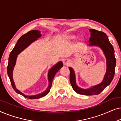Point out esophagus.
Here are the masks:
<instances>
[{"mask_svg":"<svg viewBox=\"0 0 121 121\" xmlns=\"http://www.w3.org/2000/svg\"><path fill=\"white\" fill-rule=\"evenodd\" d=\"M70 64V60L68 59H65L63 60V64L65 65H69Z\"/></svg>","mask_w":121,"mask_h":121,"instance_id":"obj_1","label":"esophagus"}]
</instances>
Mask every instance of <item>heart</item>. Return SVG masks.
Here are the masks:
<instances>
[{
    "label": "heart",
    "instance_id": "heart-1",
    "mask_svg": "<svg viewBox=\"0 0 121 121\" xmlns=\"http://www.w3.org/2000/svg\"><path fill=\"white\" fill-rule=\"evenodd\" d=\"M76 37L75 35L72 34H66L65 35V38L68 40H73V39H75Z\"/></svg>",
    "mask_w": 121,
    "mask_h": 121
}]
</instances>
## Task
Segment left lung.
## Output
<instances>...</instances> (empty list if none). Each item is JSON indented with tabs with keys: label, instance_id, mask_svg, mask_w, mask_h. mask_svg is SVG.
Instances as JSON below:
<instances>
[{
	"label": "left lung",
	"instance_id": "1",
	"mask_svg": "<svg viewBox=\"0 0 121 121\" xmlns=\"http://www.w3.org/2000/svg\"><path fill=\"white\" fill-rule=\"evenodd\" d=\"M91 37L89 39V46H98L103 51L106 59V72L102 82L100 84L87 89H82L76 84L75 75L73 69L69 67L70 82L73 90L78 94L84 95H98L111 82L115 75L116 60L113 46L108 40L106 34L95 29H89Z\"/></svg>",
	"mask_w": 121,
	"mask_h": 121
}]
</instances>
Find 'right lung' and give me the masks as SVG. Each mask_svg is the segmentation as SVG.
<instances>
[{
  "instance_id": "1",
  "label": "right lung",
  "mask_w": 121,
  "mask_h": 121,
  "mask_svg": "<svg viewBox=\"0 0 121 121\" xmlns=\"http://www.w3.org/2000/svg\"><path fill=\"white\" fill-rule=\"evenodd\" d=\"M42 35L41 34V32L38 30H31L29 32L26 33L22 35L20 39H18L17 43L15 46V47L11 52H10L9 57V62H8V65L7 67V72L8 75L9 76L11 84L14 89V90L17 92V94H20L22 95L23 96L27 99H39L41 97H42L47 95L48 92L50 91L51 87L52 86V83L53 80V78L55 76L57 72L62 68L63 65L62 62H59L56 65H54L51 69L49 70L48 73V79L49 85L47 89L44 91V92L42 93L37 94L36 95H31L28 96L25 95L24 94L16 88L15 83L13 80V72L15 65L16 64V60L17 59V57L18 54H19L22 52L23 50H24L26 48H27L31 43H32L33 42L35 41L36 40L39 38Z\"/></svg>"
}]
</instances>
